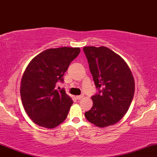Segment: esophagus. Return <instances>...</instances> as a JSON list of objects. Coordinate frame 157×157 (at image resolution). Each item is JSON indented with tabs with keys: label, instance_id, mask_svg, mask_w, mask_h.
Instances as JSON below:
<instances>
[{
	"label": "esophagus",
	"instance_id": "34e87169",
	"mask_svg": "<svg viewBox=\"0 0 157 157\" xmlns=\"http://www.w3.org/2000/svg\"><path fill=\"white\" fill-rule=\"evenodd\" d=\"M83 97H84V95H79V96H76V98L77 99V100H81V99H82Z\"/></svg>",
	"mask_w": 157,
	"mask_h": 157
}]
</instances>
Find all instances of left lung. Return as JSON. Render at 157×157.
I'll list each match as a JSON object with an SVG mask.
<instances>
[{
    "label": "left lung",
    "mask_w": 157,
    "mask_h": 157,
    "mask_svg": "<svg viewBox=\"0 0 157 157\" xmlns=\"http://www.w3.org/2000/svg\"><path fill=\"white\" fill-rule=\"evenodd\" d=\"M83 52L99 91L91 97L93 106L85 116L91 123L105 128L125 116L134 94L135 82L130 68L110 48L86 46Z\"/></svg>",
    "instance_id": "1"
}]
</instances>
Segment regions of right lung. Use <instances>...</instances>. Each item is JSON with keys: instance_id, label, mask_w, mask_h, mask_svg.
I'll return each instance as SVG.
<instances>
[{"instance_id": "1", "label": "right lung", "mask_w": 157, "mask_h": 157, "mask_svg": "<svg viewBox=\"0 0 157 157\" xmlns=\"http://www.w3.org/2000/svg\"><path fill=\"white\" fill-rule=\"evenodd\" d=\"M80 48H48L30 61L21 82V97L29 118L41 127L54 128L66 120L73 100L63 89H56Z\"/></svg>"}]
</instances>
